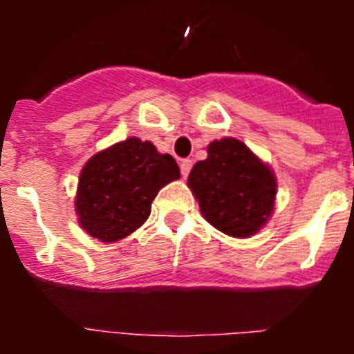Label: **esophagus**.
I'll list each match as a JSON object with an SVG mask.
<instances>
[{
    "label": "esophagus",
    "mask_w": 354,
    "mask_h": 354,
    "mask_svg": "<svg viewBox=\"0 0 354 354\" xmlns=\"http://www.w3.org/2000/svg\"><path fill=\"white\" fill-rule=\"evenodd\" d=\"M192 167H193L192 159H183V161H180V174H183V177H187V175H189Z\"/></svg>",
    "instance_id": "esophagus-1"
}]
</instances>
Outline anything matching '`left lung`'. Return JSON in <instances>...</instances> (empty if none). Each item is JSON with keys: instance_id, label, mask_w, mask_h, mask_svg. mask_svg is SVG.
I'll return each mask as SVG.
<instances>
[{"instance_id": "obj_1", "label": "left lung", "mask_w": 354, "mask_h": 354, "mask_svg": "<svg viewBox=\"0 0 354 354\" xmlns=\"http://www.w3.org/2000/svg\"><path fill=\"white\" fill-rule=\"evenodd\" d=\"M187 186L205 220L241 239L257 234L270 220L277 196L271 168L236 138L209 143L207 159L193 167Z\"/></svg>"}]
</instances>
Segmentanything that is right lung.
Returning <instances> with one entry per match:
<instances>
[{"mask_svg":"<svg viewBox=\"0 0 354 354\" xmlns=\"http://www.w3.org/2000/svg\"><path fill=\"white\" fill-rule=\"evenodd\" d=\"M179 177L170 154H159L140 138L97 152L83 167L77 184L81 227L102 243L124 239L145 223L159 189Z\"/></svg>","mask_w":354,"mask_h":354,"instance_id":"1","label":"right lung"}]
</instances>
